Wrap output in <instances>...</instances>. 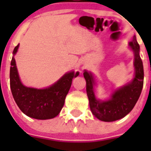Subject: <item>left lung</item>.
<instances>
[{"instance_id": "8db88e82", "label": "left lung", "mask_w": 151, "mask_h": 151, "mask_svg": "<svg viewBox=\"0 0 151 151\" xmlns=\"http://www.w3.org/2000/svg\"><path fill=\"white\" fill-rule=\"evenodd\" d=\"M134 54V78L130 82L113 91L107 100H100L94 94L96 80L93 73L84 70V78L86 81V91L89 106L93 115L104 122H113L123 118L129 114L140 97L144 85L143 63L140 57V46L133 36L129 43Z\"/></svg>"}]
</instances>
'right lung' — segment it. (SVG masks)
I'll return each instance as SVG.
<instances>
[{"label": "right lung", "instance_id": "1", "mask_svg": "<svg viewBox=\"0 0 151 151\" xmlns=\"http://www.w3.org/2000/svg\"><path fill=\"white\" fill-rule=\"evenodd\" d=\"M19 46V45L15 47L13 51L10 70V88L14 101L21 111L31 118L36 119L54 118L62 110L73 78L78 76L79 73L68 72L57 82L45 88L25 86L19 78L14 58Z\"/></svg>", "mask_w": 151, "mask_h": 151}]
</instances>
